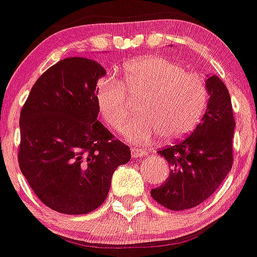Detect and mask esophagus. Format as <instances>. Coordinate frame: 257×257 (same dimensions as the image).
Segmentation results:
<instances>
[{
  "mask_svg": "<svg viewBox=\"0 0 257 257\" xmlns=\"http://www.w3.org/2000/svg\"><path fill=\"white\" fill-rule=\"evenodd\" d=\"M131 155H133V158H143L144 155H146V151L143 149L133 148L131 149Z\"/></svg>",
  "mask_w": 257,
  "mask_h": 257,
  "instance_id": "esophagus-1",
  "label": "esophagus"
}]
</instances>
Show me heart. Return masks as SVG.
Returning <instances> with one entry per match:
<instances>
[{"label": "heart", "mask_w": 257, "mask_h": 257, "mask_svg": "<svg viewBox=\"0 0 257 257\" xmlns=\"http://www.w3.org/2000/svg\"><path fill=\"white\" fill-rule=\"evenodd\" d=\"M126 94L130 98L144 97L138 106L140 116L124 124L123 136L145 145L160 135L165 141L185 138L200 121L208 102L203 78L156 55L131 60L122 68L121 79L107 75L97 84L99 112L114 130H119L130 114Z\"/></svg>", "instance_id": "heart-1"}]
</instances>
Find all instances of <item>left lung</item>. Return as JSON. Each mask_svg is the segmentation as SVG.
I'll list each match as a JSON object with an SVG mask.
<instances>
[{
  "label": "left lung",
  "instance_id": "left-lung-1",
  "mask_svg": "<svg viewBox=\"0 0 257 257\" xmlns=\"http://www.w3.org/2000/svg\"><path fill=\"white\" fill-rule=\"evenodd\" d=\"M206 85L209 99L200 123L184 140L158 151L172 169L163 185L151 189V197L172 211L193 208L208 199L233 163L236 122L228 89L217 75H208Z\"/></svg>",
  "mask_w": 257,
  "mask_h": 257
}]
</instances>
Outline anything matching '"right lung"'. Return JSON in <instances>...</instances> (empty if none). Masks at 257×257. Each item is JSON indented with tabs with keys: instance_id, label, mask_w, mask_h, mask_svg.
<instances>
[{
	"instance_id": "add662e5",
	"label": "right lung",
	"mask_w": 257,
	"mask_h": 257,
	"mask_svg": "<svg viewBox=\"0 0 257 257\" xmlns=\"http://www.w3.org/2000/svg\"><path fill=\"white\" fill-rule=\"evenodd\" d=\"M106 70L73 57L49 68L21 109L19 165L39 199L54 211L85 214L106 199L128 146L97 119V82Z\"/></svg>"
}]
</instances>
